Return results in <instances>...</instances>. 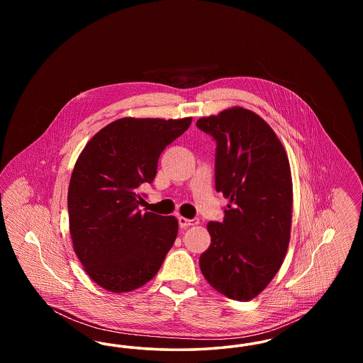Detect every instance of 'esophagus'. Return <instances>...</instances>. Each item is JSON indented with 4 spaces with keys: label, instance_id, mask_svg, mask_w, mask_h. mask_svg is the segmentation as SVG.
I'll return each mask as SVG.
<instances>
[{
    "label": "esophagus",
    "instance_id": "obj_1",
    "mask_svg": "<svg viewBox=\"0 0 363 363\" xmlns=\"http://www.w3.org/2000/svg\"><path fill=\"white\" fill-rule=\"evenodd\" d=\"M178 222H179L181 227H190V225H196L200 223L199 219H188V218H184V216H179Z\"/></svg>",
    "mask_w": 363,
    "mask_h": 363
}]
</instances>
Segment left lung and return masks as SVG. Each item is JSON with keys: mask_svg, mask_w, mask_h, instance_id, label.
Returning <instances> with one entry per match:
<instances>
[{"mask_svg": "<svg viewBox=\"0 0 363 363\" xmlns=\"http://www.w3.org/2000/svg\"><path fill=\"white\" fill-rule=\"evenodd\" d=\"M196 125L216 140L215 188L228 200L225 220L207 225L211 245L200 256V268L218 293L246 302L271 283L289 249V156L274 129L241 106L201 117Z\"/></svg>", "mask_w": 363, "mask_h": 363, "instance_id": "1", "label": "left lung"}]
</instances>
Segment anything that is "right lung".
I'll list each match as a JSON object with an SVG mask.
<instances>
[{"label":"right lung","mask_w":363,"mask_h":363,"mask_svg":"<svg viewBox=\"0 0 363 363\" xmlns=\"http://www.w3.org/2000/svg\"><path fill=\"white\" fill-rule=\"evenodd\" d=\"M191 123L125 117L106 125L76 160L68 190L73 250L86 275L110 293L155 277L178 234L175 216L138 211V186L154 181L159 156Z\"/></svg>","instance_id":"add662e5"}]
</instances>
